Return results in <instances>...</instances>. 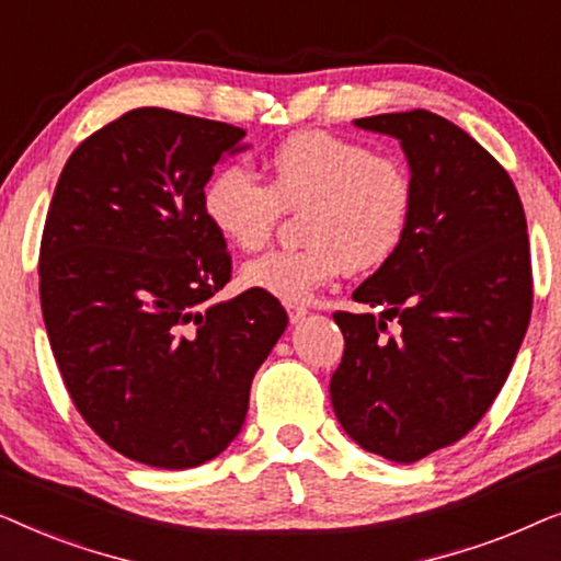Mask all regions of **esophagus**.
Returning <instances> with one entry per match:
<instances>
[{
    "instance_id": "1",
    "label": "esophagus",
    "mask_w": 561,
    "mask_h": 561,
    "mask_svg": "<svg viewBox=\"0 0 561 561\" xmlns=\"http://www.w3.org/2000/svg\"><path fill=\"white\" fill-rule=\"evenodd\" d=\"M286 311H288L290 324H298V321L306 317V306H301V304H286Z\"/></svg>"
}]
</instances>
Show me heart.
<instances>
[{
  "instance_id": "b5f03b06",
  "label": "heart",
  "mask_w": 561,
  "mask_h": 561,
  "mask_svg": "<svg viewBox=\"0 0 561 561\" xmlns=\"http://www.w3.org/2000/svg\"><path fill=\"white\" fill-rule=\"evenodd\" d=\"M265 173L267 183L225 165L202 196L214 232L242 252L265 248L283 211L304 209V248L252 260L242 286L286 304L306 301L344 267L373 273L390 263L409 234L416 196L409 165L355 137L304 129L275 145Z\"/></svg>"
}]
</instances>
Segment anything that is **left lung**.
I'll list each match as a JSON object with an SVG mask.
<instances>
[{
  "instance_id": "obj_1",
  "label": "left lung",
  "mask_w": 561,
  "mask_h": 561,
  "mask_svg": "<svg viewBox=\"0 0 561 561\" xmlns=\"http://www.w3.org/2000/svg\"><path fill=\"white\" fill-rule=\"evenodd\" d=\"M355 125L401 140L416 196L401 250L352 294L380 317L334 313L329 393L359 447L416 462L470 434L508 378L534 304L526 214L505 168L439 114Z\"/></svg>"
}]
</instances>
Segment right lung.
<instances>
[{
  "mask_svg": "<svg viewBox=\"0 0 561 561\" xmlns=\"http://www.w3.org/2000/svg\"><path fill=\"white\" fill-rule=\"evenodd\" d=\"M242 140L142 106L89 135L56 183L37 265L50 350L76 411L135 462L186 470L225 451L288 324L255 288L211 304L232 255L202 196Z\"/></svg>",
  "mask_w": 561,
  "mask_h": 561,
  "instance_id": "1",
  "label": "right lung"
}]
</instances>
